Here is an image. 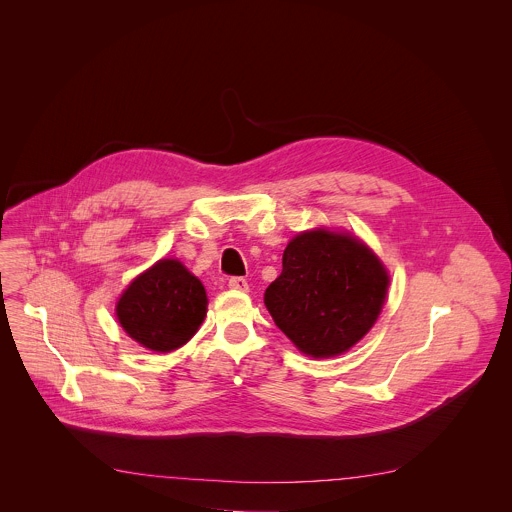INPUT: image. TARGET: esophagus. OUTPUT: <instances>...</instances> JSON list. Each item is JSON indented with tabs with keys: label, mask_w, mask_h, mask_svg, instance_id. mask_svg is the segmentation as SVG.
<instances>
[{
	"label": "esophagus",
	"mask_w": 512,
	"mask_h": 512,
	"mask_svg": "<svg viewBox=\"0 0 512 512\" xmlns=\"http://www.w3.org/2000/svg\"><path fill=\"white\" fill-rule=\"evenodd\" d=\"M228 288L238 290V292H248V282L244 278H230Z\"/></svg>",
	"instance_id": "esophagus-1"
}]
</instances>
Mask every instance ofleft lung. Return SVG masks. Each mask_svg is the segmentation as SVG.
<instances>
[{"mask_svg":"<svg viewBox=\"0 0 512 512\" xmlns=\"http://www.w3.org/2000/svg\"><path fill=\"white\" fill-rule=\"evenodd\" d=\"M378 256L349 232H299L264 303L293 345L315 359L347 353L376 323L388 292Z\"/></svg>","mask_w":512,"mask_h":512,"instance_id":"1","label":"left lung"}]
</instances>
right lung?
<instances>
[{"label":"right lung","instance_id":"right-lung-1","mask_svg":"<svg viewBox=\"0 0 512 512\" xmlns=\"http://www.w3.org/2000/svg\"><path fill=\"white\" fill-rule=\"evenodd\" d=\"M207 292L179 260L163 258L122 293L116 317L142 347L169 353L185 345L207 315Z\"/></svg>","mask_w":512,"mask_h":512}]
</instances>
